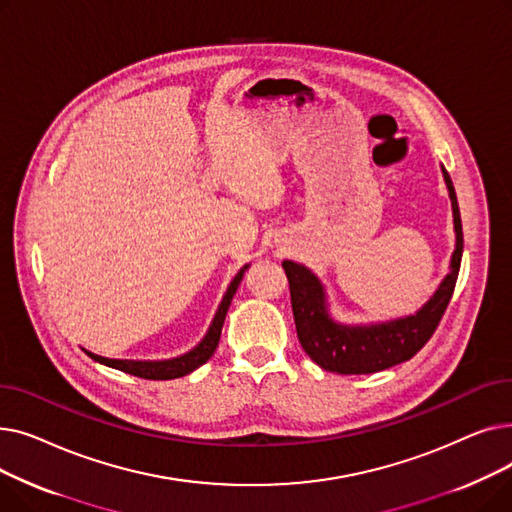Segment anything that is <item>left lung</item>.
Listing matches in <instances>:
<instances>
[{
	"label": "left lung",
	"instance_id": "8db88e82",
	"mask_svg": "<svg viewBox=\"0 0 512 512\" xmlns=\"http://www.w3.org/2000/svg\"><path fill=\"white\" fill-rule=\"evenodd\" d=\"M444 180L452 201L454 230H456V249L450 261V274L444 278L436 294L417 315L388 321L378 326L348 328L338 326L328 317L324 288L319 280L307 270V267L284 261L282 267L290 286V303L294 324H297V336L303 351L326 371L342 375L375 373L409 361L415 357L425 342L434 336L440 319L452 299L461 270L463 257V224L461 211L456 203V193L448 172L444 170Z\"/></svg>",
	"mask_w": 512,
	"mask_h": 512
}]
</instances>
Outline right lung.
<instances>
[{
	"label": "right lung",
	"mask_w": 512,
	"mask_h": 512,
	"mask_svg": "<svg viewBox=\"0 0 512 512\" xmlns=\"http://www.w3.org/2000/svg\"><path fill=\"white\" fill-rule=\"evenodd\" d=\"M247 270V267H245ZM245 270H240L236 274V278L232 280L226 297L218 309V313H215L213 317V324L207 332V336L201 340L199 346H195L191 353H186L178 359H172V361H118V359H103V357H97L93 353H87L91 359L107 365V367H114V369H120L124 373H130V375H137V378H143V380H174V378H182V375L195 371L197 367H201L203 363H207L211 359V355L215 353V348H218V342H220V334H222V326H224V319H226V313H228V307L232 303V297L236 294V288L242 280V274H245Z\"/></svg>",
	"instance_id": "add662e5"
}]
</instances>
